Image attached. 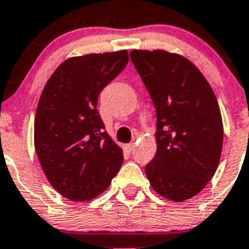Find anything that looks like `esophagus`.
<instances>
[{
  "label": "esophagus",
  "instance_id": "1",
  "mask_svg": "<svg viewBox=\"0 0 249 249\" xmlns=\"http://www.w3.org/2000/svg\"><path fill=\"white\" fill-rule=\"evenodd\" d=\"M134 143H129V144H126V149H128V151H133V149H134Z\"/></svg>",
  "mask_w": 249,
  "mask_h": 249
}]
</instances>
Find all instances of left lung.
<instances>
[{"mask_svg":"<svg viewBox=\"0 0 249 249\" xmlns=\"http://www.w3.org/2000/svg\"><path fill=\"white\" fill-rule=\"evenodd\" d=\"M130 60L156 107V155L145 175L160 196L181 202L213 177L223 148L215 93L189 60L166 51H134Z\"/></svg>","mask_w":249,"mask_h":249,"instance_id":"left-lung-1","label":"left lung"}]
</instances>
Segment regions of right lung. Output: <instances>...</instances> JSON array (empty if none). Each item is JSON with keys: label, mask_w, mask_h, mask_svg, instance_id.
Wrapping results in <instances>:
<instances>
[{"label": "right lung", "mask_w": 249, "mask_h": 249, "mask_svg": "<svg viewBox=\"0 0 249 249\" xmlns=\"http://www.w3.org/2000/svg\"><path fill=\"white\" fill-rule=\"evenodd\" d=\"M126 51L64 61L38 102L34 145L52 187L71 201H88L110 185L124 156L105 130L98 96L125 69Z\"/></svg>", "instance_id": "obj_1"}]
</instances>
